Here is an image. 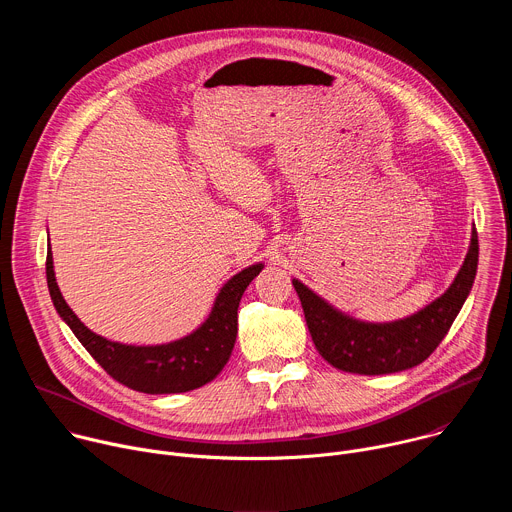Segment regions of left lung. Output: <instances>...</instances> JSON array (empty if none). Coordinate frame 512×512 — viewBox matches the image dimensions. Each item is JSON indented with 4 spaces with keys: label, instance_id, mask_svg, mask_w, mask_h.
<instances>
[{
    "label": "left lung",
    "instance_id": "8db88e82",
    "mask_svg": "<svg viewBox=\"0 0 512 512\" xmlns=\"http://www.w3.org/2000/svg\"><path fill=\"white\" fill-rule=\"evenodd\" d=\"M478 269V235L472 229L466 259L450 287L419 312L393 322H364L334 308L300 279H291L312 340L334 369L389 375L417 367L444 340L460 314Z\"/></svg>",
    "mask_w": 512,
    "mask_h": 512
}]
</instances>
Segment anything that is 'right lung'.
Wrapping results in <instances>:
<instances>
[{
    "instance_id": "add662e5",
    "label": "right lung",
    "mask_w": 512,
    "mask_h": 512,
    "mask_svg": "<svg viewBox=\"0 0 512 512\" xmlns=\"http://www.w3.org/2000/svg\"><path fill=\"white\" fill-rule=\"evenodd\" d=\"M261 269L263 263H255L233 275L218 289L206 320L190 334L164 344L137 346L115 342L89 330L60 294L50 241L46 255V281L58 316L115 381L148 395L198 389L225 369L237 340L239 302Z\"/></svg>"
}]
</instances>
